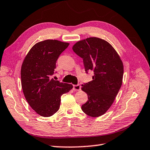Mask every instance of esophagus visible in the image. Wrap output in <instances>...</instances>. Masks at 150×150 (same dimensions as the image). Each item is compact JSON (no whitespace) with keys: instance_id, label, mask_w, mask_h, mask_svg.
Returning a JSON list of instances; mask_svg holds the SVG:
<instances>
[{"instance_id":"esophagus-1","label":"esophagus","mask_w":150,"mask_h":150,"mask_svg":"<svg viewBox=\"0 0 150 150\" xmlns=\"http://www.w3.org/2000/svg\"><path fill=\"white\" fill-rule=\"evenodd\" d=\"M81 89V86L79 84H77V85H73V90L77 91H80Z\"/></svg>"}]
</instances>
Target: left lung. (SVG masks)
<instances>
[{
	"label": "left lung",
	"instance_id": "1",
	"mask_svg": "<svg viewBox=\"0 0 150 150\" xmlns=\"http://www.w3.org/2000/svg\"><path fill=\"white\" fill-rule=\"evenodd\" d=\"M72 49L83 59L85 71H93L92 81L82 84L88 100L81 108L88 115L98 117L109 110L122 83V60L111 44L100 38L78 41Z\"/></svg>",
	"mask_w": 150,
	"mask_h": 150
}]
</instances>
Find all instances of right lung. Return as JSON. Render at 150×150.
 Instances as JSON below:
<instances>
[{
	"mask_svg": "<svg viewBox=\"0 0 150 150\" xmlns=\"http://www.w3.org/2000/svg\"><path fill=\"white\" fill-rule=\"evenodd\" d=\"M69 43L57 40H45L31 47L22 62L21 84L25 98L40 116H52L59 110L61 96L73 85L51 79L59 55Z\"/></svg>",
	"mask_w": 150,
	"mask_h": 150,
	"instance_id": "obj_1",
	"label": "right lung"
}]
</instances>
